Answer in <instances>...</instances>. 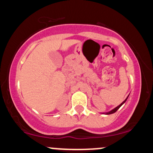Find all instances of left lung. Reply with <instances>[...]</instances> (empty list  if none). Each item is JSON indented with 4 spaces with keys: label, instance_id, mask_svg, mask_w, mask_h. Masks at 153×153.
<instances>
[{
    "label": "left lung",
    "instance_id": "8db88e82",
    "mask_svg": "<svg viewBox=\"0 0 153 153\" xmlns=\"http://www.w3.org/2000/svg\"><path fill=\"white\" fill-rule=\"evenodd\" d=\"M128 97H129V96H127V99H126L125 100H124V101H123V102H122V103H121V104H120V105H119V106H117V107H116V108H114V109L111 110V111H108V112H105V113H102V114H107V115H108V114H114V113H115V112H116V111H117V110H118V109H119V108H120V107H121V106H122V105H123V104H124V103L126 102V101H127V99H128Z\"/></svg>",
    "mask_w": 153,
    "mask_h": 153
}]
</instances>
